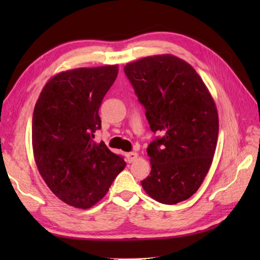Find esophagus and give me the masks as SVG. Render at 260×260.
<instances>
[{
    "mask_svg": "<svg viewBox=\"0 0 260 260\" xmlns=\"http://www.w3.org/2000/svg\"><path fill=\"white\" fill-rule=\"evenodd\" d=\"M139 157V155H138V152H134V151H132V152H128L126 155V158H127V161L128 162H133L136 158Z\"/></svg>",
    "mask_w": 260,
    "mask_h": 260,
    "instance_id": "1",
    "label": "esophagus"
}]
</instances>
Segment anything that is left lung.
<instances>
[{
	"mask_svg": "<svg viewBox=\"0 0 260 260\" xmlns=\"http://www.w3.org/2000/svg\"><path fill=\"white\" fill-rule=\"evenodd\" d=\"M152 132L147 149L151 172L141 184L151 199L177 204L195 193L212 164L219 133L215 103L190 64L173 55L143 57L126 64Z\"/></svg>",
	"mask_w": 260,
	"mask_h": 260,
	"instance_id": "8db88e82",
	"label": "left lung"
}]
</instances>
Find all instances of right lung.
I'll use <instances>...</instances> for the list:
<instances>
[{"instance_id":"1","label":"right lung","mask_w":260,"mask_h":260,"mask_svg":"<svg viewBox=\"0 0 260 260\" xmlns=\"http://www.w3.org/2000/svg\"><path fill=\"white\" fill-rule=\"evenodd\" d=\"M118 65L68 70L50 78L34 107L32 147L42 179L60 201L89 209L125 169L122 157L96 143L99 109Z\"/></svg>"}]
</instances>
